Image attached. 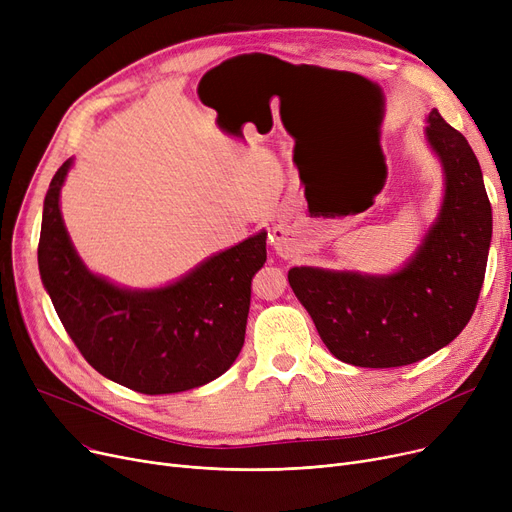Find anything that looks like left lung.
Segmentation results:
<instances>
[{"mask_svg": "<svg viewBox=\"0 0 512 512\" xmlns=\"http://www.w3.org/2000/svg\"><path fill=\"white\" fill-rule=\"evenodd\" d=\"M425 134L442 159L446 195L405 270L382 278L317 267L288 272L321 340L344 363H417L459 336L475 311L492 240L490 199L473 149L438 110L429 112Z\"/></svg>", "mask_w": 512, "mask_h": 512, "instance_id": "8db88e82", "label": "left lung"}]
</instances>
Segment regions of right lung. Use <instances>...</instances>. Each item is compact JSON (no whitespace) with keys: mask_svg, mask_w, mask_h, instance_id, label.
I'll use <instances>...</instances> for the list:
<instances>
[{"mask_svg":"<svg viewBox=\"0 0 512 512\" xmlns=\"http://www.w3.org/2000/svg\"><path fill=\"white\" fill-rule=\"evenodd\" d=\"M66 159L43 205L39 272L74 346L107 380L141 394L199 388L236 361L245 344L251 282L265 263V232L157 290L130 292L93 276L78 259L60 213Z\"/></svg>","mask_w":512,"mask_h":512,"instance_id":"obj_1","label":"right lung"}]
</instances>
